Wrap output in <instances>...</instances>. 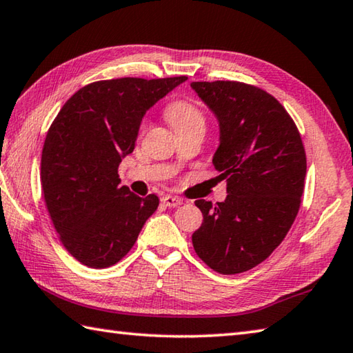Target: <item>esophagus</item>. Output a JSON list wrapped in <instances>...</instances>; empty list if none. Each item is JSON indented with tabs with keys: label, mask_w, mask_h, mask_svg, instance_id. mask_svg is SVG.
<instances>
[{
	"label": "esophagus",
	"mask_w": 353,
	"mask_h": 353,
	"mask_svg": "<svg viewBox=\"0 0 353 353\" xmlns=\"http://www.w3.org/2000/svg\"><path fill=\"white\" fill-rule=\"evenodd\" d=\"M161 202H162V205H165V206H179V205H182V200L179 199V197H176V196H163L162 199H161Z\"/></svg>",
	"instance_id": "esophagus-1"
}]
</instances>
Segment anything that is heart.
Masks as SVG:
<instances>
[{
    "label": "heart",
    "mask_w": 353,
    "mask_h": 353,
    "mask_svg": "<svg viewBox=\"0 0 353 353\" xmlns=\"http://www.w3.org/2000/svg\"><path fill=\"white\" fill-rule=\"evenodd\" d=\"M165 116L174 131L188 128H205V116L190 101H174L165 110Z\"/></svg>",
    "instance_id": "heart-1"
}]
</instances>
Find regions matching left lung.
I'll list each match as a JSON object with an SVG mask.
<instances>
[{
    "instance_id": "1",
    "label": "left lung",
    "mask_w": 353,
    "mask_h": 353,
    "mask_svg": "<svg viewBox=\"0 0 353 353\" xmlns=\"http://www.w3.org/2000/svg\"><path fill=\"white\" fill-rule=\"evenodd\" d=\"M219 122L212 163L228 196L197 200L203 223L192 234L197 255L220 274L250 271L266 260L291 230L300 208L306 153L281 103L243 82H191Z\"/></svg>"
}]
</instances>
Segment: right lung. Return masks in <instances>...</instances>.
Returning a JSON list of instances; mask_svg holds the SVG:
<instances>
[{
	"label": "right lung",
	"mask_w": 353,
	"mask_h": 353,
	"mask_svg": "<svg viewBox=\"0 0 353 353\" xmlns=\"http://www.w3.org/2000/svg\"><path fill=\"white\" fill-rule=\"evenodd\" d=\"M186 76L121 78L78 90L53 121L41 157V185L54 230L73 257L108 268L133 248L159 197L119 185L145 113Z\"/></svg>",
	"instance_id": "obj_1"
}]
</instances>
